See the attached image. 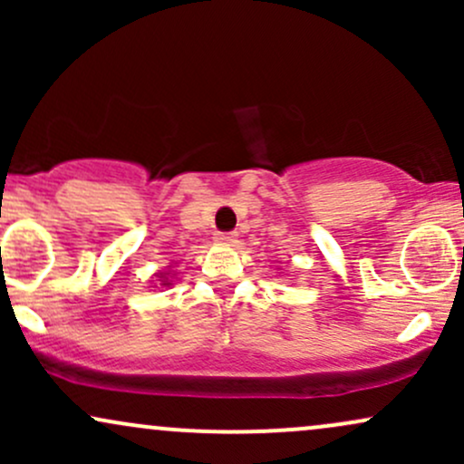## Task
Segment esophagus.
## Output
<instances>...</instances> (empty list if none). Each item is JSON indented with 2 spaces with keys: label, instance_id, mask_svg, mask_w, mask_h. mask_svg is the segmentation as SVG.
<instances>
[{
  "label": "esophagus",
  "instance_id": "esophagus-1",
  "mask_svg": "<svg viewBox=\"0 0 464 464\" xmlns=\"http://www.w3.org/2000/svg\"><path fill=\"white\" fill-rule=\"evenodd\" d=\"M216 242H220V244H236L237 242V233L236 231L216 233Z\"/></svg>",
  "mask_w": 464,
  "mask_h": 464
}]
</instances>
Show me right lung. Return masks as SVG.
<instances>
[{
    "label": "right lung",
    "instance_id": "obj_1",
    "mask_svg": "<svg viewBox=\"0 0 464 464\" xmlns=\"http://www.w3.org/2000/svg\"><path fill=\"white\" fill-rule=\"evenodd\" d=\"M159 276H161V279H159V281H163L161 285H169V284H168V276H165L163 273H159Z\"/></svg>",
    "mask_w": 464,
    "mask_h": 464
}]
</instances>
